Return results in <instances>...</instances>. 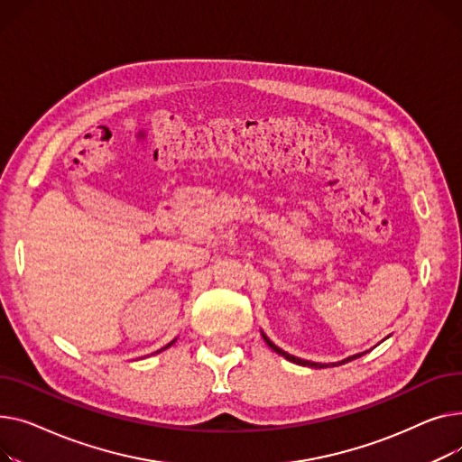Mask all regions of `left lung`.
Returning a JSON list of instances; mask_svg holds the SVG:
<instances>
[{
    "instance_id": "8db88e82",
    "label": "left lung",
    "mask_w": 462,
    "mask_h": 462,
    "mask_svg": "<svg viewBox=\"0 0 462 462\" xmlns=\"http://www.w3.org/2000/svg\"><path fill=\"white\" fill-rule=\"evenodd\" d=\"M261 336H263V339L266 341V345H268L270 348H273L274 352H278V355H280V356H283L285 360H289V362H292V364H298V365H308V367H315V369H320V367H336V365H343V364H346V362H352V360H356V358H360V356H364V355H365V352H358V355H352V356H348V358H345V360H341V362H334V364H319V362H310V360H302V358H296V356L289 355V352H285L283 348H280L278 345H274L273 341H270L263 330H261Z\"/></svg>"
}]
</instances>
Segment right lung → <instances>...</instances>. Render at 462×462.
<instances>
[{"mask_svg":"<svg viewBox=\"0 0 462 462\" xmlns=\"http://www.w3.org/2000/svg\"><path fill=\"white\" fill-rule=\"evenodd\" d=\"M173 343H175V339H173V341H171V343H168V345H166V346H164V348H168V346H171V345H173ZM164 348H160V350H164ZM160 350H156V352H160Z\"/></svg>","mask_w":462,"mask_h":462,"instance_id":"right-lung-1","label":"right lung"}]
</instances>
